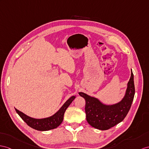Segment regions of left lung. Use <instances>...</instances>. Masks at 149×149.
Returning <instances> with one entry per match:
<instances>
[{"instance_id": "8db88e82", "label": "left lung", "mask_w": 149, "mask_h": 149, "mask_svg": "<svg viewBox=\"0 0 149 149\" xmlns=\"http://www.w3.org/2000/svg\"><path fill=\"white\" fill-rule=\"evenodd\" d=\"M133 74L128 83L126 94L121 102L111 106L103 104L95 97L79 92V95L85 100L86 121L93 128L100 130H109L121 122L131 107L135 95Z\"/></svg>"}]
</instances>
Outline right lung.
Segmentation results:
<instances>
[{"label": "right lung", "instance_id": "obj_1", "mask_svg": "<svg viewBox=\"0 0 149 149\" xmlns=\"http://www.w3.org/2000/svg\"><path fill=\"white\" fill-rule=\"evenodd\" d=\"M75 96H72L71 97H70L56 114H54L52 116L47 118H32L31 117L28 116L26 114H24L22 112L17 110V109H15V110L17 113L21 118V119L29 126H30L31 128L38 130V131H47V130L56 128L57 127H58L61 124V123L63 121L65 111H66L67 108L75 99Z\"/></svg>", "mask_w": 149, "mask_h": 149}]
</instances>
